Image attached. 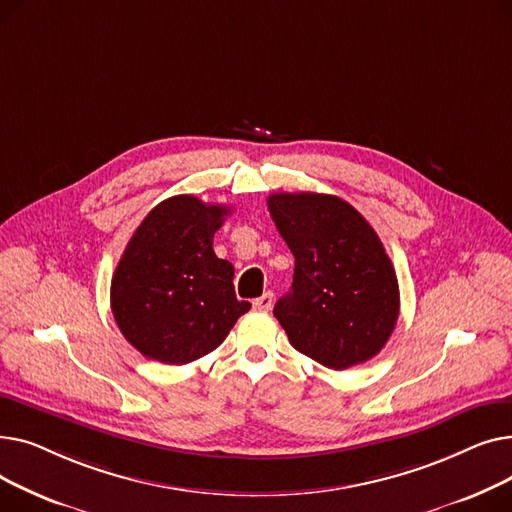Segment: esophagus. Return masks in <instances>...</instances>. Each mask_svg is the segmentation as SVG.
Listing matches in <instances>:
<instances>
[{"label":"esophagus","instance_id":"1","mask_svg":"<svg viewBox=\"0 0 512 512\" xmlns=\"http://www.w3.org/2000/svg\"><path fill=\"white\" fill-rule=\"evenodd\" d=\"M272 305H274V292H270V290L263 292L259 299L253 301V309H257V311H270Z\"/></svg>","mask_w":512,"mask_h":512}]
</instances>
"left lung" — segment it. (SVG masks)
<instances>
[{"instance_id":"obj_1","label":"left lung","mask_w":512,"mask_h":512,"mask_svg":"<svg viewBox=\"0 0 512 512\" xmlns=\"http://www.w3.org/2000/svg\"><path fill=\"white\" fill-rule=\"evenodd\" d=\"M267 209L294 255L292 288L274 307L290 344L336 371L373 359L400 309L380 236L334 195L276 193Z\"/></svg>"}]
</instances>
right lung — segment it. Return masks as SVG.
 I'll list each match as a JSON object with an SVG mask.
<instances>
[{"label": "right lung", "instance_id": "1", "mask_svg": "<svg viewBox=\"0 0 512 512\" xmlns=\"http://www.w3.org/2000/svg\"><path fill=\"white\" fill-rule=\"evenodd\" d=\"M230 207L176 195L155 205L120 257L110 301L124 338L166 365L218 348L251 309L234 294V267L213 253Z\"/></svg>", "mask_w": 512, "mask_h": 512}]
</instances>
